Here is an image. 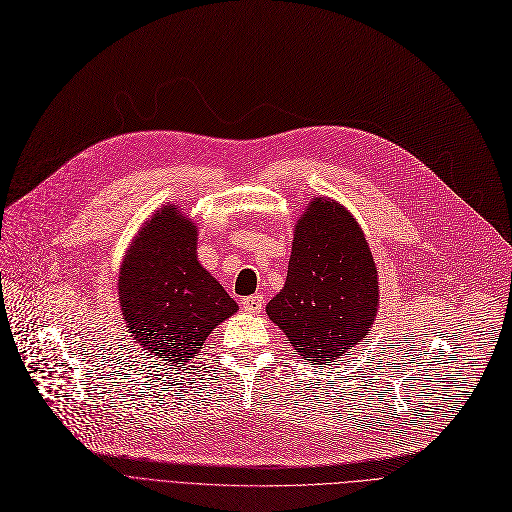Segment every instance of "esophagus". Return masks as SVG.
I'll return each mask as SVG.
<instances>
[{
	"label": "esophagus",
	"instance_id": "obj_1",
	"mask_svg": "<svg viewBox=\"0 0 512 512\" xmlns=\"http://www.w3.org/2000/svg\"><path fill=\"white\" fill-rule=\"evenodd\" d=\"M242 309L247 313H261L263 309V294H253V297H247L242 301Z\"/></svg>",
	"mask_w": 512,
	"mask_h": 512
}]
</instances>
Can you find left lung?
Segmentation results:
<instances>
[{
  "instance_id": "1",
  "label": "left lung",
  "mask_w": 512,
  "mask_h": 512,
  "mask_svg": "<svg viewBox=\"0 0 512 512\" xmlns=\"http://www.w3.org/2000/svg\"><path fill=\"white\" fill-rule=\"evenodd\" d=\"M267 315L294 355L313 365L361 342L378 311V272L363 232L342 205L315 199L294 230L286 284Z\"/></svg>"
}]
</instances>
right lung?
Masks as SVG:
<instances>
[{
  "mask_svg": "<svg viewBox=\"0 0 512 512\" xmlns=\"http://www.w3.org/2000/svg\"><path fill=\"white\" fill-rule=\"evenodd\" d=\"M120 307L130 334L159 361H191L238 305L197 261V226L166 205L134 238L120 267Z\"/></svg>",
  "mask_w": 512,
  "mask_h": 512,
  "instance_id": "add662e5",
  "label": "right lung"
}]
</instances>
